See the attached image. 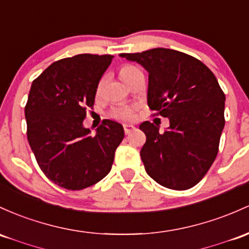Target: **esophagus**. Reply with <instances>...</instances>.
I'll return each mask as SVG.
<instances>
[{"instance_id":"esophagus-1","label":"esophagus","mask_w":249,"mask_h":249,"mask_svg":"<svg viewBox=\"0 0 249 249\" xmlns=\"http://www.w3.org/2000/svg\"><path fill=\"white\" fill-rule=\"evenodd\" d=\"M135 130H136V127L133 126V125H127V124L124 125L125 135H130V133L132 132V131H135Z\"/></svg>"}]
</instances>
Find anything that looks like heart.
Returning a JSON list of instances; mask_svg holds the SVG:
<instances>
[{
	"label": "heart",
	"mask_w": 249,
	"mask_h": 249,
	"mask_svg": "<svg viewBox=\"0 0 249 249\" xmlns=\"http://www.w3.org/2000/svg\"><path fill=\"white\" fill-rule=\"evenodd\" d=\"M138 71V68L133 65H123L119 70V75L123 80L126 83L127 79L130 78V75L132 74L133 72ZM103 80L99 81L97 86V93H100L103 89ZM135 113H136V108L133 106H119V107H116L114 110H112L111 112V117L114 119H119V120H132L135 118Z\"/></svg>",
	"instance_id": "heart-1"
}]
</instances>
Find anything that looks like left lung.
<instances>
[{
    "instance_id": "8db88e82",
    "label": "left lung",
    "mask_w": 249,
    "mask_h": 249,
    "mask_svg": "<svg viewBox=\"0 0 249 249\" xmlns=\"http://www.w3.org/2000/svg\"><path fill=\"white\" fill-rule=\"evenodd\" d=\"M149 73L147 105L170 126L160 133L150 122L141 158L147 175L163 187L187 190L208 173L225 126V93L214 73L200 60L168 48L122 53Z\"/></svg>"
}]
</instances>
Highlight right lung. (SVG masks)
Returning <instances> with one entry per match:
<instances>
[{"instance_id":"right-lung-1","label":"right lung","mask_w":249,"mask_h":249,"mask_svg":"<svg viewBox=\"0 0 249 249\" xmlns=\"http://www.w3.org/2000/svg\"><path fill=\"white\" fill-rule=\"evenodd\" d=\"M110 54L58 60L33 81L24 107L27 138L42 173L59 187L81 190L110 173L124 138L119 123L105 119L95 135L85 129Z\"/></svg>"}]
</instances>
